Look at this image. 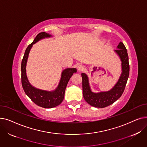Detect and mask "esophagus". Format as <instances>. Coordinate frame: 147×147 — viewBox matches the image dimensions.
Wrapping results in <instances>:
<instances>
[{"instance_id": "1", "label": "esophagus", "mask_w": 147, "mask_h": 147, "mask_svg": "<svg viewBox=\"0 0 147 147\" xmlns=\"http://www.w3.org/2000/svg\"><path fill=\"white\" fill-rule=\"evenodd\" d=\"M77 68H78V71H83L84 69V67L83 65H80L78 66Z\"/></svg>"}]
</instances>
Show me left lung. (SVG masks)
I'll list each match as a JSON object with an SVG mask.
<instances>
[{
  "instance_id": "obj_1",
  "label": "left lung",
  "mask_w": 147,
  "mask_h": 147,
  "mask_svg": "<svg viewBox=\"0 0 147 147\" xmlns=\"http://www.w3.org/2000/svg\"><path fill=\"white\" fill-rule=\"evenodd\" d=\"M114 52L121 62V73L114 86L109 91L98 93L92 92L89 84V78L85 73H82L83 95L84 100L90 105L97 108H104L113 104L121 96L124 92L129 75V57L126 48L121 42Z\"/></svg>"
}]
</instances>
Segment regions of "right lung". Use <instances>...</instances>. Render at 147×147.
<instances>
[{"instance_id": "1", "label": "right lung", "mask_w": 147, "mask_h": 147, "mask_svg": "<svg viewBox=\"0 0 147 147\" xmlns=\"http://www.w3.org/2000/svg\"><path fill=\"white\" fill-rule=\"evenodd\" d=\"M52 37L51 34L42 32L38 33L34 41L28 46L21 62V83L26 94L38 106L51 109L55 107L63 102L67 83L73 74L77 72L75 68H68L62 71L60 81L57 88L52 91L37 89L29 82L26 74V65L30 51L34 44L45 38Z\"/></svg>"}]
</instances>
